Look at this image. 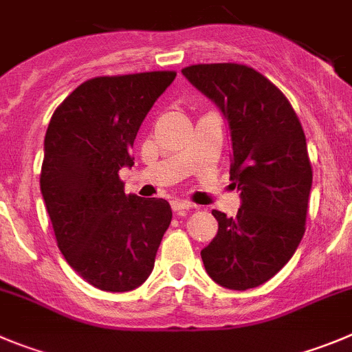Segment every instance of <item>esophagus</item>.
Returning <instances> with one entry per match:
<instances>
[{"label": "esophagus", "instance_id": "34e87169", "mask_svg": "<svg viewBox=\"0 0 352 352\" xmlns=\"http://www.w3.org/2000/svg\"><path fill=\"white\" fill-rule=\"evenodd\" d=\"M192 208H193V204H190V202L173 201V209H174V212H178V214H185V212L190 211Z\"/></svg>", "mask_w": 352, "mask_h": 352}]
</instances>
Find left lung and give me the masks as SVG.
<instances>
[{
    "instance_id": "1",
    "label": "left lung",
    "mask_w": 352,
    "mask_h": 352,
    "mask_svg": "<svg viewBox=\"0 0 352 352\" xmlns=\"http://www.w3.org/2000/svg\"><path fill=\"white\" fill-rule=\"evenodd\" d=\"M185 78L223 113L232 141L235 218L212 209L218 234L201 251L206 272L228 289L276 276L305 232L312 169L300 120L270 80L243 64H195Z\"/></svg>"
}]
</instances>
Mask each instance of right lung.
I'll use <instances>...</instances> for the list:
<instances>
[{"label": "right lung", "mask_w": 352, "mask_h": 352, "mask_svg": "<svg viewBox=\"0 0 352 352\" xmlns=\"http://www.w3.org/2000/svg\"><path fill=\"white\" fill-rule=\"evenodd\" d=\"M174 78V71H150L87 80L48 124L40 186L57 246L102 292L146 281L173 220L164 199L125 195L118 170L134 166L138 131Z\"/></svg>", "instance_id": "add662e5"}]
</instances>
